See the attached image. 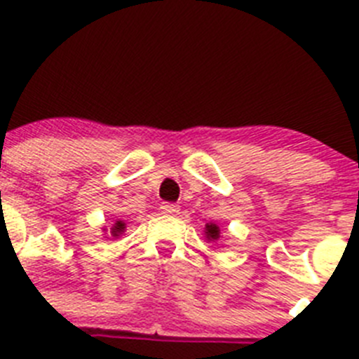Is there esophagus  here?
<instances>
[{
    "label": "esophagus",
    "mask_w": 359,
    "mask_h": 359,
    "mask_svg": "<svg viewBox=\"0 0 359 359\" xmlns=\"http://www.w3.org/2000/svg\"><path fill=\"white\" fill-rule=\"evenodd\" d=\"M161 212L168 214V216H175L179 212V205H175V203H163L161 205Z\"/></svg>",
    "instance_id": "esophagus-1"
}]
</instances>
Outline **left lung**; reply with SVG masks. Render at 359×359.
<instances>
[{
  "label": "left lung",
  "instance_id": "1",
  "mask_svg": "<svg viewBox=\"0 0 359 359\" xmlns=\"http://www.w3.org/2000/svg\"><path fill=\"white\" fill-rule=\"evenodd\" d=\"M205 236L209 241H217L219 239V226L214 225V223L205 225Z\"/></svg>",
  "mask_w": 359,
  "mask_h": 359
}]
</instances>
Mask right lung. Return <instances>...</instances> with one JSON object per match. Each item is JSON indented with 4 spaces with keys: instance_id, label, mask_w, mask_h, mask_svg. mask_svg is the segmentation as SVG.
Segmentation results:
<instances>
[{
    "instance_id": "right-lung-1",
    "label": "right lung",
    "mask_w": 359,
    "mask_h": 359,
    "mask_svg": "<svg viewBox=\"0 0 359 359\" xmlns=\"http://www.w3.org/2000/svg\"><path fill=\"white\" fill-rule=\"evenodd\" d=\"M123 230H126V223H123V221H116L115 226H113V229H111V236L113 237H118L120 233L123 232Z\"/></svg>"
}]
</instances>
